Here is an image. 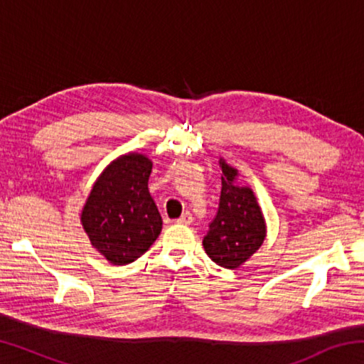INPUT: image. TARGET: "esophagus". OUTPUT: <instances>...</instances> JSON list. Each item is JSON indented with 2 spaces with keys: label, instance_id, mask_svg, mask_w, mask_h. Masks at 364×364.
<instances>
[{
  "label": "esophagus",
  "instance_id": "34e87169",
  "mask_svg": "<svg viewBox=\"0 0 364 364\" xmlns=\"http://www.w3.org/2000/svg\"><path fill=\"white\" fill-rule=\"evenodd\" d=\"M176 223H180V225H191V223H193V213H191V212H183L181 217L176 220Z\"/></svg>",
  "mask_w": 364,
  "mask_h": 364
}]
</instances>
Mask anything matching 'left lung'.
<instances>
[{
    "mask_svg": "<svg viewBox=\"0 0 364 364\" xmlns=\"http://www.w3.org/2000/svg\"><path fill=\"white\" fill-rule=\"evenodd\" d=\"M221 194L202 245L220 267L234 269L255 254L264 239V220L252 189L237 186V170L220 160Z\"/></svg>",
    "mask_w": 364,
    "mask_h": 364,
    "instance_id": "8db88e82",
    "label": "left lung"
}]
</instances>
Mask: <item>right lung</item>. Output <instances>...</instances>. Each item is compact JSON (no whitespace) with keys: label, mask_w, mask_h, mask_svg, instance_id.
Returning a JSON list of instances; mask_svg holds the SVG:
<instances>
[{"label":"right lung","mask_w":364,"mask_h":364,"mask_svg":"<svg viewBox=\"0 0 364 364\" xmlns=\"http://www.w3.org/2000/svg\"><path fill=\"white\" fill-rule=\"evenodd\" d=\"M151 160L122 156L104 170L82 212L90 241L114 264H128L149 250L162 218L147 189Z\"/></svg>","instance_id":"right-lung-1"}]
</instances>
